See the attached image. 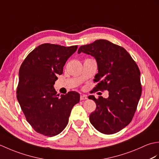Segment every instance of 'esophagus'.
I'll use <instances>...</instances> for the list:
<instances>
[{
  "instance_id": "esophagus-1",
  "label": "esophagus",
  "mask_w": 159,
  "mask_h": 159,
  "mask_svg": "<svg viewBox=\"0 0 159 159\" xmlns=\"http://www.w3.org/2000/svg\"><path fill=\"white\" fill-rule=\"evenodd\" d=\"M80 100H87V97L86 95H81L80 97Z\"/></svg>"
}]
</instances>
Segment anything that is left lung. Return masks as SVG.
Returning a JSON list of instances; mask_svg holds the SVG:
<instances>
[{
  "instance_id": "left-lung-1",
  "label": "left lung",
  "mask_w": 159,
  "mask_h": 159,
  "mask_svg": "<svg viewBox=\"0 0 159 159\" xmlns=\"http://www.w3.org/2000/svg\"><path fill=\"white\" fill-rule=\"evenodd\" d=\"M84 52L96 59L98 73L94 92L107 90L109 97L99 96L95 101L96 109L90 114L93 127L106 134L116 133L130 124L141 95L140 71L130 54L122 47L105 39L81 46L78 53Z\"/></svg>"
}]
</instances>
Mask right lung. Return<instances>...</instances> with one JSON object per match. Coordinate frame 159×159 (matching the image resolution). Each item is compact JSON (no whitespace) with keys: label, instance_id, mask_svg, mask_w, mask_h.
Masks as SVG:
<instances>
[{"label":"right lung","instance_id":"right-lung-1","mask_svg":"<svg viewBox=\"0 0 159 159\" xmlns=\"http://www.w3.org/2000/svg\"><path fill=\"white\" fill-rule=\"evenodd\" d=\"M77 48L43 43L30 52L20 66L17 99L26 121L43 135L61 133L73 107L80 101L79 93L69 92L59 96L53 87Z\"/></svg>","mask_w":159,"mask_h":159}]
</instances>
